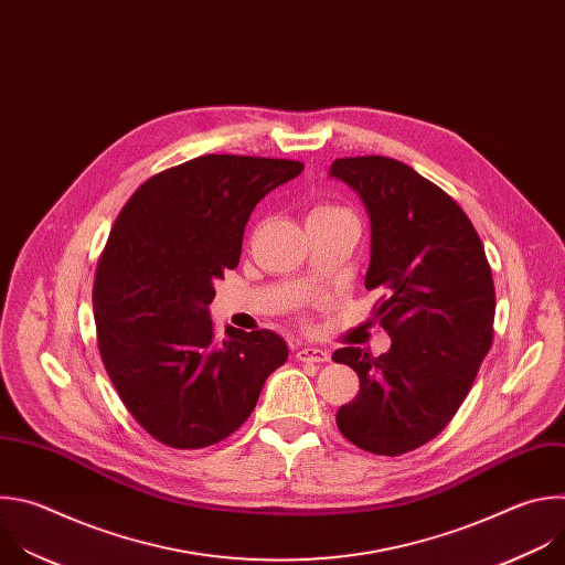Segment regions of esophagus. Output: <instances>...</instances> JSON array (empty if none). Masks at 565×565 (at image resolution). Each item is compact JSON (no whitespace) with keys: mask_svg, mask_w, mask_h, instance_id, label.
Listing matches in <instances>:
<instances>
[{"mask_svg":"<svg viewBox=\"0 0 565 565\" xmlns=\"http://www.w3.org/2000/svg\"><path fill=\"white\" fill-rule=\"evenodd\" d=\"M296 359L302 363H327L329 361V352L320 350V348H300L296 352Z\"/></svg>","mask_w":565,"mask_h":565,"instance_id":"obj_1","label":"esophagus"}]
</instances>
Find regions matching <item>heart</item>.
<instances>
[{"mask_svg": "<svg viewBox=\"0 0 565 565\" xmlns=\"http://www.w3.org/2000/svg\"><path fill=\"white\" fill-rule=\"evenodd\" d=\"M327 211H333V206H318V209L311 211V215H316V213H327Z\"/></svg>", "mask_w": 565, "mask_h": 565, "instance_id": "1", "label": "heart"}]
</instances>
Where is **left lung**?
<instances>
[{
    "instance_id": "obj_1",
    "label": "left lung",
    "mask_w": 565,
    "mask_h": 565,
    "mask_svg": "<svg viewBox=\"0 0 565 565\" xmlns=\"http://www.w3.org/2000/svg\"><path fill=\"white\" fill-rule=\"evenodd\" d=\"M329 175L363 200L372 224L367 289L392 345L333 352L361 390L335 414L338 429L372 455L396 457L431 440L466 401L492 345L494 282L483 243L463 209L412 167L361 156Z\"/></svg>"
}]
</instances>
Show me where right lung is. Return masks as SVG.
I'll list each match as a JSON object with an SVG mask.
<instances>
[{
  "label": "right lung",
  "mask_w": 565,
  "mask_h": 565,
  "mask_svg": "<svg viewBox=\"0 0 565 565\" xmlns=\"http://www.w3.org/2000/svg\"><path fill=\"white\" fill-rule=\"evenodd\" d=\"M296 160L200 156L149 178L125 204L93 285L97 345L134 418L178 449L213 445L254 412L287 356L269 329L213 338L215 280L238 267L256 204Z\"/></svg>",
  "instance_id": "add662e5"
}]
</instances>
